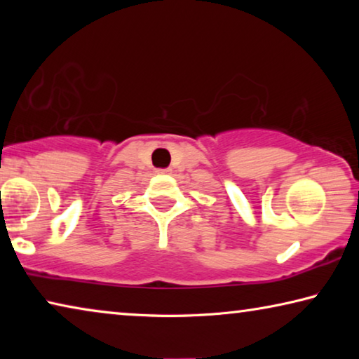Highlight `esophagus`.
Returning a JSON list of instances; mask_svg holds the SVG:
<instances>
[{
    "label": "esophagus",
    "instance_id": "34e87169",
    "mask_svg": "<svg viewBox=\"0 0 359 359\" xmlns=\"http://www.w3.org/2000/svg\"><path fill=\"white\" fill-rule=\"evenodd\" d=\"M158 172H161V174H171V169H160V171Z\"/></svg>",
    "mask_w": 359,
    "mask_h": 359
}]
</instances>
